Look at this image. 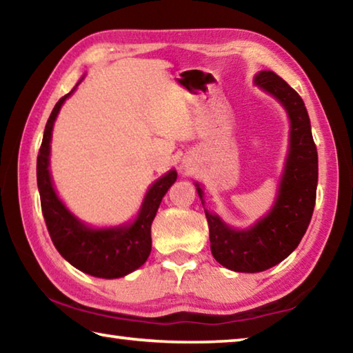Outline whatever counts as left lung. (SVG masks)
I'll return each mask as SVG.
<instances>
[{"label":"left lung","instance_id":"left-lung-1","mask_svg":"<svg viewBox=\"0 0 353 353\" xmlns=\"http://www.w3.org/2000/svg\"><path fill=\"white\" fill-rule=\"evenodd\" d=\"M255 82L288 110L290 154L276 205L252 229L234 230L205 210L214 260L235 272L266 271L297 248L312 221L318 183V151L302 98L272 71H261ZM196 190L202 199L199 185Z\"/></svg>","mask_w":353,"mask_h":353}]
</instances>
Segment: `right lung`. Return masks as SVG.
Listing matches in <instances>:
<instances>
[{"label": "right lung", "mask_w": 353, "mask_h": 353, "mask_svg": "<svg viewBox=\"0 0 353 353\" xmlns=\"http://www.w3.org/2000/svg\"><path fill=\"white\" fill-rule=\"evenodd\" d=\"M70 94L71 92L59 99L52 109L39 149L37 185L41 212L51 240L65 260L94 277H123L139 270L151 254V224L165 193L176 182L177 172L170 171L149 188L141 212L132 225L93 230L79 223L59 201L48 170L52 124Z\"/></svg>", "instance_id": "1"}]
</instances>
